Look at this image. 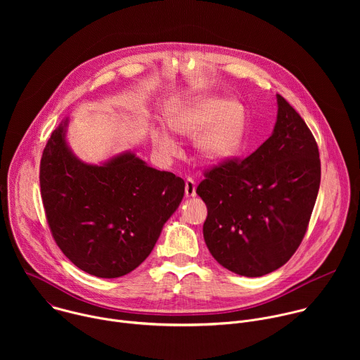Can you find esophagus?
<instances>
[{"label": "esophagus", "mask_w": 360, "mask_h": 360, "mask_svg": "<svg viewBox=\"0 0 360 360\" xmlns=\"http://www.w3.org/2000/svg\"><path fill=\"white\" fill-rule=\"evenodd\" d=\"M196 195V182L192 178H186L185 181V196L191 198Z\"/></svg>", "instance_id": "obj_1"}]
</instances>
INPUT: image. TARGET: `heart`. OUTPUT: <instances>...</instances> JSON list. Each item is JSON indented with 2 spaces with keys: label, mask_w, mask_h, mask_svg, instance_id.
<instances>
[{
  "label": "heart",
  "mask_w": 360,
  "mask_h": 360,
  "mask_svg": "<svg viewBox=\"0 0 360 360\" xmlns=\"http://www.w3.org/2000/svg\"><path fill=\"white\" fill-rule=\"evenodd\" d=\"M171 131L193 138L199 155L208 162H219L239 148L245 115L240 104L218 98H200L175 107L167 115ZM150 139L162 157H175L179 148L174 135L164 127H153Z\"/></svg>",
  "instance_id": "obj_1"
}]
</instances>
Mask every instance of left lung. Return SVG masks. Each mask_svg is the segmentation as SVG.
I'll return each mask as SVG.
<instances>
[{
	"instance_id": "1",
	"label": "left lung",
	"mask_w": 360,
	"mask_h": 360,
	"mask_svg": "<svg viewBox=\"0 0 360 360\" xmlns=\"http://www.w3.org/2000/svg\"><path fill=\"white\" fill-rule=\"evenodd\" d=\"M196 193L207 203L203 239L228 271L256 278L283 266L299 248L321 185L315 136L278 94L272 135L249 157L205 171Z\"/></svg>"
}]
</instances>
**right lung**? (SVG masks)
<instances>
[{
    "mask_svg": "<svg viewBox=\"0 0 360 360\" xmlns=\"http://www.w3.org/2000/svg\"><path fill=\"white\" fill-rule=\"evenodd\" d=\"M65 124L51 134L39 164L41 198L58 248L81 271L120 278L138 268L184 198L185 182L134 153L105 165L78 161Z\"/></svg>",
    "mask_w": 360,
    "mask_h": 360,
    "instance_id": "add662e5",
    "label": "right lung"
}]
</instances>
